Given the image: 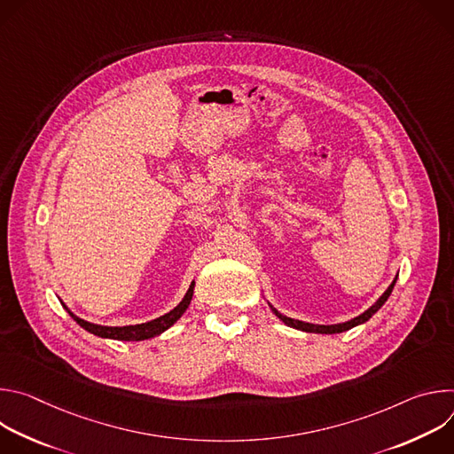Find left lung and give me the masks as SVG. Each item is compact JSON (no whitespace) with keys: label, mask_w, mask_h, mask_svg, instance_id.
<instances>
[{"label":"left lung","mask_w":454,"mask_h":454,"mask_svg":"<svg viewBox=\"0 0 454 454\" xmlns=\"http://www.w3.org/2000/svg\"><path fill=\"white\" fill-rule=\"evenodd\" d=\"M395 280H397V278H395ZM395 280L390 284V287H387V289L384 291V294H382L368 310H364L363 314H359L357 317H354V319H350V321L338 323V325H312V323H305V321H300V319L287 317V316L280 314L277 309H273V307H271V309H273V312L286 323V325H289V327H293V329L305 331V333H316V334H338V333H345V331H348V329H352V327H356V325H361V323L368 321V319L384 305V301L387 300V296L392 294L394 286H395Z\"/></svg>","instance_id":"obj_1"}]
</instances>
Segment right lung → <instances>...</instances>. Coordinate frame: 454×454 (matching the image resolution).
<instances>
[{"label": "right lung", "mask_w": 454, "mask_h": 454, "mask_svg": "<svg viewBox=\"0 0 454 454\" xmlns=\"http://www.w3.org/2000/svg\"><path fill=\"white\" fill-rule=\"evenodd\" d=\"M193 284L190 286V289L186 291L184 298L181 300V303L172 309L170 312L153 319V321H147V323H140V325H127V327H102V325H95V323H90V321H84L81 319L79 316H75L68 307L67 310L70 312V316L79 323V325L82 329H86L88 333L95 334V336H100V338H109V340H120V341H142V340H149V338H154L158 334H161L163 331H167L170 325H174V323L183 316V312L186 310V307L190 305V300H192V294H193Z\"/></svg>", "instance_id": "right-lung-1"}]
</instances>
